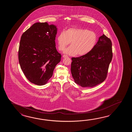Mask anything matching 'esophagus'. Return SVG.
Returning a JSON list of instances; mask_svg holds the SVG:
<instances>
[{
	"label": "esophagus",
	"mask_w": 132,
	"mask_h": 132,
	"mask_svg": "<svg viewBox=\"0 0 132 132\" xmlns=\"http://www.w3.org/2000/svg\"><path fill=\"white\" fill-rule=\"evenodd\" d=\"M63 57H64V58H66V57H68V56H67V55H63Z\"/></svg>",
	"instance_id": "esophagus-1"
}]
</instances>
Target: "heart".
Returning <instances> with one entry per match:
<instances>
[{"label": "heart", "instance_id": "heart-1", "mask_svg": "<svg viewBox=\"0 0 132 132\" xmlns=\"http://www.w3.org/2000/svg\"><path fill=\"white\" fill-rule=\"evenodd\" d=\"M97 41L96 34L93 31L82 28H70L59 34L57 37L58 47L60 51L70 56H84L93 50Z\"/></svg>", "mask_w": 132, "mask_h": 132}]
</instances>
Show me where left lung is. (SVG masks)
Instances as JSON below:
<instances>
[{"instance_id": "obj_1", "label": "left lung", "mask_w": 132, "mask_h": 132, "mask_svg": "<svg viewBox=\"0 0 132 132\" xmlns=\"http://www.w3.org/2000/svg\"><path fill=\"white\" fill-rule=\"evenodd\" d=\"M113 56L112 42L104 34L89 53L72 57L71 71L76 84L82 87H92L106 78Z\"/></svg>"}]
</instances>
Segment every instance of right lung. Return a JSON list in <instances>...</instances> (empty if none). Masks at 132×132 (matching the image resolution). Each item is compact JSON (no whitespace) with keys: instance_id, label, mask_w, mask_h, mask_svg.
<instances>
[{"instance_id":"right-lung-1","label":"right lung","mask_w":132,"mask_h":132,"mask_svg":"<svg viewBox=\"0 0 132 132\" xmlns=\"http://www.w3.org/2000/svg\"><path fill=\"white\" fill-rule=\"evenodd\" d=\"M56 26L36 22L23 32L18 51L20 67L29 81L38 85L46 84L53 76L61 55L56 51Z\"/></svg>"}]
</instances>
